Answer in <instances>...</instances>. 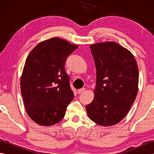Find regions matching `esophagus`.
Here are the masks:
<instances>
[{
    "label": "esophagus",
    "instance_id": "obj_1",
    "mask_svg": "<svg viewBox=\"0 0 154 154\" xmlns=\"http://www.w3.org/2000/svg\"><path fill=\"white\" fill-rule=\"evenodd\" d=\"M85 88H82V89H78V93L79 94H81V93H83L84 91H85Z\"/></svg>",
    "mask_w": 154,
    "mask_h": 154
}]
</instances>
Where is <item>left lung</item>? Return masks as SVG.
Wrapping results in <instances>:
<instances>
[{
  "label": "left lung",
  "instance_id": "8db88e82",
  "mask_svg": "<svg viewBox=\"0 0 154 154\" xmlns=\"http://www.w3.org/2000/svg\"><path fill=\"white\" fill-rule=\"evenodd\" d=\"M95 62L94 97L86 109L88 116L100 126L120 122L128 112L138 90V67L132 54L116 42L90 45Z\"/></svg>",
  "mask_w": 154,
  "mask_h": 154
}]
</instances>
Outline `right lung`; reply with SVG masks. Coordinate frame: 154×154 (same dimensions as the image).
<instances>
[{
  "label": "right lung",
  "mask_w": 154,
  "mask_h": 154,
  "mask_svg": "<svg viewBox=\"0 0 154 154\" xmlns=\"http://www.w3.org/2000/svg\"><path fill=\"white\" fill-rule=\"evenodd\" d=\"M78 45L53 38L38 44L26 60L20 79L25 109L41 126H51L63 119L73 99L65 63Z\"/></svg>",
  "instance_id": "add662e5"
}]
</instances>
